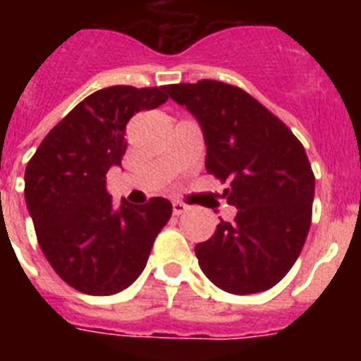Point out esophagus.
Returning a JSON list of instances; mask_svg holds the SVG:
<instances>
[{
  "instance_id": "obj_1",
  "label": "esophagus",
  "mask_w": 361,
  "mask_h": 361,
  "mask_svg": "<svg viewBox=\"0 0 361 361\" xmlns=\"http://www.w3.org/2000/svg\"><path fill=\"white\" fill-rule=\"evenodd\" d=\"M171 206H173V215H184V213L188 212V206L184 202H180V200H173V204H171Z\"/></svg>"
}]
</instances>
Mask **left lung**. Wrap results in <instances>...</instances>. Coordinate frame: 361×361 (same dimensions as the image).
Instances as JSON below:
<instances>
[{"label": "left lung", "mask_w": 361, "mask_h": 361, "mask_svg": "<svg viewBox=\"0 0 361 361\" xmlns=\"http://www.w3.org/2000/svg\"><path fill=\"white\" fill-rule=\"evenodd\" d=\"M199 121L206 171L228 183L233 222L195 245L199 266L233 295L271 289L288 275L311 228L314 175L302 142L238 86L202 79L164 88Z\"/></svg>", "instance_id": "left-lung-1"}]
</instances>
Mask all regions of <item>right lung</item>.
Segmentation results:
<instances>
[{
	"instance_id": "add662e5",
	"label": "right lung",
	"mask_w": 361,
	"mask_h": 361,
	"mask_svg": "<svg viewBox=\"0 0 361 361\" xmlns=\"http://www.w3.org/2000/svg\"><path fill=\"white\" fill-rule=\"evenodd\" d=\"M166 86H108L82 99L50 130L25 170V200L37 242L70 288L116 295L132 286L171 216V202H111L106 173L121 166L126 124L168 101Z\"/></svg>"
}]
</instances>
